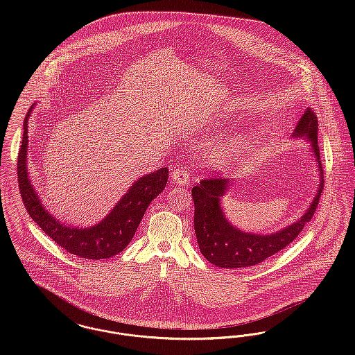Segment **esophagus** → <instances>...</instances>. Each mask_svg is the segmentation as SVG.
<instances>
[{
  "label": "esophagus",
  "mask_w": 355,
  "mask_h": 355,
  "mask_svg": "<svg viewBox=\"0 0 355 355\" xmlns=\"http://www.w3.org/2000/svg\"><path fill=\"white\" fill-rule=\"evenodd\" d=\"M171 178L178 185H186L190 181V173L184 168H177L171 171Z\"/></svg>",
  "instance_id": "esophagus-1"
}]
</instances>
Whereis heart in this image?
Here are the masks:
<instances>
[{
    "mask_svg": "<svg viewBox=\"0 0 355 355\" xmlns=\"http://www.w3.org/2000/svg\"><path fill=\"white\" fill-rule=\"evenodd\" d=\"M229 157H230V150L225 148V149H220L217 154L214 155V161H217L218 164H223L226 159H229Z\"/></svg>",
    "mask_w": 355,
    "mask_h": 355,
    "instance_id": "heart-1",
    "label": "heart"
}]
</instances>
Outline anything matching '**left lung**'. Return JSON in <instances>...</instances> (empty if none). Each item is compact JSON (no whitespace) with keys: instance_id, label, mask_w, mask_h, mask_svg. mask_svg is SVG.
Returning a JSON list of instances; mask_svg holds the SVG:
<instances>
[{"instance_id":"obj_1","label":"left lung","mask_w":355,"mask_h":355,"mask_svg":"<svg viewBox=\"0 0 355 355\" xmlns=\"http://www.w3.org/2000/svg\"><path fill=\"white\" fill-rule=\"evenodd\" d=\"M293 135L306 137L311 141L313 150L320 165L321 184L309 210L301 220L287 226L286 229L269 236H261L243 233L230 225L225 218L220 205V197L230 185V181L226 178H203L198 185L193 187L191 196L196 207V236L201 253L213 265L222 269H238L258 265L285 249L302 232L304 225L313 218L324 185L318 146V119L313 110L307 109L304 112Z\"/></svg>"}]
</instances>
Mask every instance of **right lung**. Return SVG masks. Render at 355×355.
Instances as JSON below:
<instances>
[{"instance_id": "right-lung-1", "label": "right lung", "mask_w": 355, "mask_h": 355, "mask_svg": "<svg viewBox=\"0 0 355 355\" xmlns=\"http://www.w3.org/2000/svg\"><path fill=\"white\" fill-rule=\"evenodd\" d=\"M29 113L31 110L24 121V135L17 158L18 187L28 214L45 234L70 254L87 259H105L121 253L135 236L149 203L165 189L169 169L161 168L135 181V185L129 189L119 205H116L112 213L96 226L77 229L60 223L42 207L28 178L26 153Z\"/></svg>"}]
</instances>
